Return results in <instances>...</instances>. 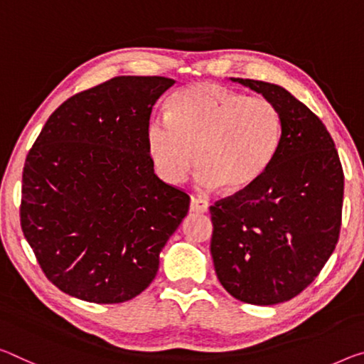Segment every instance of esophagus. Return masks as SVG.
I'll return each instance as SVG.
<instances>
[{"mask_svg": "<svg viewBox=\"0 0 364 364\" xmlns=\"http://www.w3.org/2000/svg\"><path fill=\"white\" fill-rule=\"evenodd\" d=\"M189 210L194 213H205L207 210H209V203L204 199L191 198V203H189Z\"/></svg>", "mask_w": 364, "mask_h": 364, "instance_id": "obj_1", "label": "esophagus"}]
</instances>
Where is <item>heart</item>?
Masks as SVG:
<instances>
[{"label":"heart","mask_w":364,"mask_h":364,"mask_svg":"<svg viewBox=\"0 0 364 364\" xmlns=\"http://www.w3.org/2000/svg\"><path fill=\"white\" fill-rule=\"evenodd\" d=\"M282 134L284 121L270 100L196 82L171 97L168 117L151 118L146 142L154 168L165 183H183L198 159L196 186L240 193L267 171Z\"/></svg>","instance_id":"1"}]
</instances>
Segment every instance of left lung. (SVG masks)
Wrapping results in <instances>:
<instances>
[{
    "label": "left lung",
    "instance_id": "8db88e82",
    "mask_svg": "<svg viewBox=\"0 0 364 364\" xmlns=\"http://www.w3.org/2000/svg\"><path fill=\"white\" fill-rule=\"evenodd\" d=\"M279 108L284 134L267 171L210 207L215 274L240 301L270 306L301 293L336 250L343 170L322 121L282 85L230 77Z\"/></svg>",
    "mask_w": 364,
    "mask_h": 364
}]
</instances>
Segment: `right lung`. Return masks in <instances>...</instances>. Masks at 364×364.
Listing matches in <instances>:
<instances>
[{
    "instance_id": "add662e5",
    "label": "right lung",
    "mask_w": 364,
    "mask_h": 364,
    "mask_svg": "<svg viewBox=\"0 0 364 364\" xmlns=\"http://www.w3.org/2000/svg\"><path fill=\"white\" fill-rule=\"evenodd\" d=\"M175 80L119 76L71 97L45 123L22 173L21 227L47 279L84 301L139 295L189 209L154 173L146 131Z\"/></svg>"
}]
</instances>
